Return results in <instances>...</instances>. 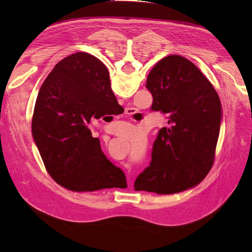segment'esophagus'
I'll return each mask as SVG.
<instances>
[{
	"label": "esophagus",
	"instance_id": "esophagus-1",
	"mask_svg": "<svg viewBox=\"0 0 252 252\" xmlns=\"http://www.w3.org/2000/svg\"><path fill=\"white\" fill-rule=\"evenodd\" d=\"M126 114L127 116H132L133 114H135V110L133 109V108H126Z\"/></svg>",
	"mask_w": 252,
	"mask_h": 252
}]
</instances>
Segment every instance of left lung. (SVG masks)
Wrapping results in <instances>:
<instances>
[{
	"label": "left lung",
	"mask_w": 252,
	"mask_h": 252,
	"mask_svg": "<svg viewBox=\"0 0 252 252\" xmlns=\"http://www.w3.org/2000/svg\"><path fill=\"white\" fill-rule=\"evenodd\" d=\"M152 109L167 116L154 142L152 161L137 176L135 190L174 194L205 179L215 161L221 101L211 82L179 55L162 58L147 77Z\"/></svg>",
	"instance_id": "8db88e82"
}]
</instances>
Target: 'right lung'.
Returning a JSON list of instances; mask_svg holds the SVG:
<instances>
[{
    "instance_id": "right-lung-1",
    "label": "right lung",
    "mask_w": 252,
    "mask_h": 252,
    "mask_svg": "<svg viewBox=\"0 0 252 252\" xmlns=\"http://www.w3.org/2000/svg\"><path fill=\"white\" fill-rule=\"evenodd\" d=\"M119 107L109 72L95 56L76 53L63 58L37 94L32 135L47 172L73 191H94L126 184L123 171L101 152L90 122Z\"/></svg>"
}]
</instances>
